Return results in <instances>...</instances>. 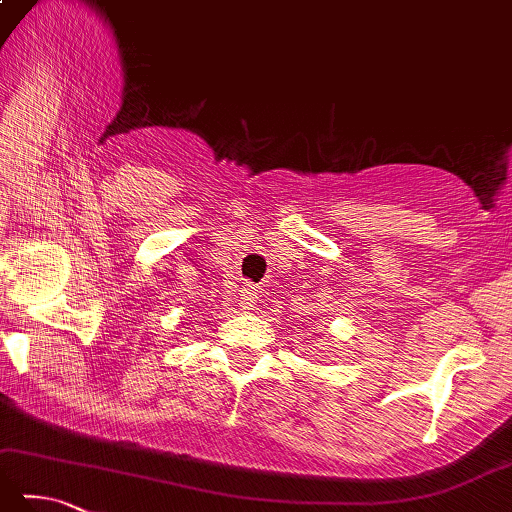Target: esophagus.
<instances>
[{"instance_id": "34e87169", "label": "esophagus", "mask_w": 512, "mask_h": 512, "mask_svg": "<svg viewBox=\"0 0 512 512\" xmlns=\"http://www.w3.org/2000/svg\"><path fill=\"white\" fill-rule=\"evenodd\" d=\"M240 296H243V303H240V305H243V307H252V305H254V298H256V287L247 285V287L243 289V294H240Z\"/></svg>"}]
</instances>
